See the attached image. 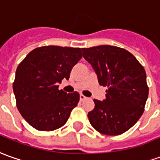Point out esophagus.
I'll list each match as a JSON object with an SVG mask.
<instances>
[{
	"mask_svg": "<svg viewBox=\"0 0 160 160\" xmlns=\"http://www.w3.org/2000/svg\"><path fill=\"white\" fill-rule=\"evenodd\" d=\"M87 99V97L85 96V95H83V94H80V102H83V101H85Z\"/></svg>",
	"mask_w": 160,
	"mask_h": 160,
	"instance_id": "1",
	"label": "esophagus"
}]
</instances>
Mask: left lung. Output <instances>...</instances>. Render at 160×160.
<instances>
[{
	"label": "left lung",
	"mask_w": 160,
	"mask_h": 160,
	"mask_svg": "<svg viewBox=\"0 0 160 160\" xmlns=\"http://www.w3.org/2000/svg\"><path fill=\"white\" fill-rule=\"evenodd\" d=\"M101 86L108 87L106 99H94L88 112L91 125L100 133L117 136L130 130L144 110L149 88L143 66L125 49L100 45L82 48Z\"/></svg>",
	"instance_id": "left-lung-1"
}]
</instances>
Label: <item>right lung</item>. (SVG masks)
Returning <instances> with one entry per match:
<instances>
[{
	"instance_id": "obj_1",
	"label": "right lung",
	"mask_w": 160,
	"mask_h": 160,
	"mask_svg": "<svg viewBox=\"0 0 160 160\" xmlns=\"http://www.w3.org/2000/svg\"><path fill=\"white\" fill-rule=\"evenodd\" d=\"M82 49L55 45L31 51L17 66L13 90L16 107L36 130L52 131L66 123L80 101L78 92L58 89L82 58Z\"/></svg>"
}]
</instances>
